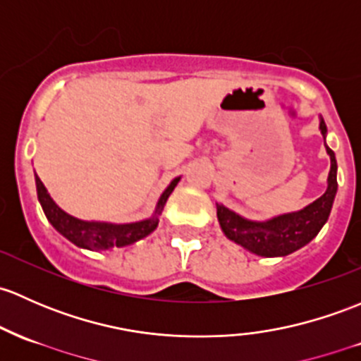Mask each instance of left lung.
I'll use <instances>...</instances> for the list:
<instances>
[{
	"instance_id": "obj_1",
	"label": "left lung",
	"mask_w": 361,
	"mask_h": 361,
	"mask_svg": "<svg viewBox=\"0 0 361 361\" xmlns=\"http://www.w3.org/2000/svg\"><path fill=\"white\" fill-rule=\"evenodd\" d=\"M322 135H327L325 121H320ZM331 155V173H329V187L320 199L314 200L305 209L290 214L276 216L270 221H249L240 218L225 206H218V219L221 230L235 244L242 245L257 256L273 257L287 256L294 250L301 249L313 240L325 225L331 214L334 197L337 192V161L334 152L327 147Z\"/></svg>"
}]
</instances>
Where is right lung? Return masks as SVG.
Listing matches in <instances>:
<instances>
[{
	"label": "right lung",
	"mask_w": 361,
	"mask_h": 361,
	"mask_svg": "<svg viewBox=\"0 0 361 361\" xmlns=\"http://www.w3.org/2000/svg\"><path fill=\"white\" fill-rule=\"evenodd\" d=\"M180 178H174L171 181V185L166 188L164 193L161 195L157 202V209L155 214L150 219L138 223H130V225H112V223H97V221H82V219L74 218V216L67 214L53 202L50 193L44 188L43 181L39 180V176L36 174V190H37V199H39L41 207H43L44 214H47L48 221L51 223L53 228L63 235L66 238H69L72 244H75L78 247H85L90 250H109L114 247H124V245H130L133 242L140 240V238L147 237L157 228L159 218L162 209H164V204L171 195V192L174 190V187L178 185Z\"/></svg>",
	"instance_id": "add662e5"
}]
</instances>
